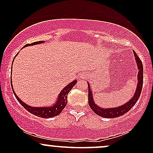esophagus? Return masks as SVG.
I'll list each match as a JSON object with an SVG mask.
<instances>
[{
    "instance_id": "esophagus-1",
    "label": "esophagus",
    "mask_w": 153,
    "mask_h": 153,
    "mask_svg": "<svg viewBox=\"0 0 153 153\" xmlns=\"http://www.w3.org/2000/svg\"><path fill=\"white\" fill-rule=\"evenodd\" d=\"M81 76H84V74H82V75H81Z\"/></svg>"
}]
</instances>
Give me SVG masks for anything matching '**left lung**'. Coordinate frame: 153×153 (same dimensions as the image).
Masks as SVG:
<instances>
[{"mask_svg": "<svg viewBox=\"0 0 153 153\" xmlns=\"http://www.w3.org/2000/svg\"><path fill=\"white\" fill-rule=\"evenodd\" d=\"M134 56H135V59L137 63V67L138 69V84H137L136 90H135L134 95L132 98L125 103L123 105L119 106H116V107L112 108H102L100 106L97 105L94 101L93 95H92V92L91 90L90 84L87 82L88 84V102H89V105L90 106L91 109H92L95 114L101 117H104V118H118V117L121 116V115H124L127 112L130 110L131 108L135 104V103L138 101V98H139L140 95H141V90H142L143 86V64L141 61L140 60L139 57H138L137 54L135 52L133 51Z\"/></svg>", "mask_w": 153, "mask_h": 153, "instance_id": "8db88e82", "label": "left lung"}]
</instances>
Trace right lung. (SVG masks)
I'll list each match as a JSON object with an SVG mask.
<instances>
[{
	"mask_svg": "<svg viewBox=\"0 0 153 153\" xmlns=\"http://www.w3.org/2000/svg\"><path fill=\"white\" fill-rule=\"evenodd\" d=\"M43 43H44V41H37V42H34L32 43V44H27V45L24 46V47H28V46H33L36 45V44H43ZM76 83V80H74L73 81H72V82L69 83L68 85L66 86L61 91V92H60L59 95H58V98H57L56 103L54 104L53 105L50 106H40V107H35V106H29L28 104H26V103H24V101H22V100L20 99L18 97V95L15 94V91H14L13 89V86H12V81H11V86H12V91H13V93L14 95H15V98H17L18 102L24 106L28 112L33 114V115H36V116L41 117V118H48L57 116V115H58L61 112H62V110L65 108V106L67 104L68 93L70 92V90L72 89V87L75 85Z\"/></svg>",
	"mask_w": 153,
	"mask_h": 153,
	"instance_id": "right-lung-1",
	"label": "right lung"
}]
</instances>
